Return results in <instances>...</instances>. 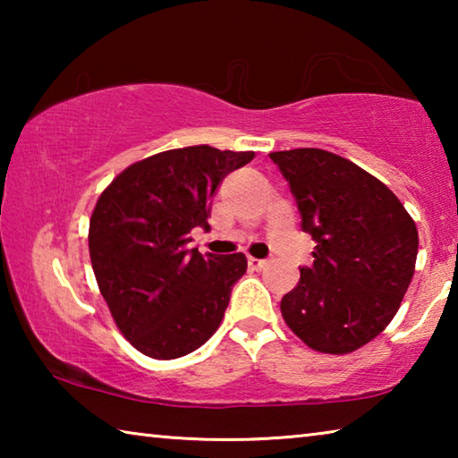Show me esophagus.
I'll return each instance as SVG.
<instances>
[{"label":"esophagus","mask_w":458,"mask_h":458,"mask_svg":"<svg viewBox=\"0 0 458 458\" xmlns=\"http://www.w3.org/2000/svg\"><path fill=\"white\" fill-rule=\"evenodd\" d=\"M268 265V262L265 259H254V257H248V267H250L252 270H262Z\"/></svg>","instance_id":"obj_1"}]
</instances>
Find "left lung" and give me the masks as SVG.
I'll list each match as a JSON object with an SVG mask.
<instances>
[{"mask_svg":"<svg viewBox=\"0 0 458 458\" xmlns=\"http://www.w3.org/2000/svg\"><path fill=\"white\" fill-rule=\"evenodd\" d=\"M289 182L313 267L281 301L291 331L311 350L344 355L379 335L412 281L418 230L387 185L335 153H270Z\"/></svg>","mask_w":458,"mask_h":458,"instance_id":"8db88e82","label":"left lung"}]
</instances>
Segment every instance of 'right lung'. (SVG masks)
Returning a JSON list of instances; mask_svg holds the SVG:
<instances>
[{
  "label": "right lung",
  "instance_id": "obj_1",
  "mask_svg": "<svg viewBox=\"0 0 458 458\" xmlns=\"http://www.w3.org/2000/svg\"><path fill=\"white\" fill-rule=\"evenodd\" d=\"M252 157L210 145L161 151L100 193L89 228L92 270L119 331L149 358L188 355L220 327L246 257H201L190 232L210 228L220 182Z\"/></svg>",
  "mask_w": 458,
  "mask_h": 458
}]
</instances>
